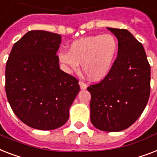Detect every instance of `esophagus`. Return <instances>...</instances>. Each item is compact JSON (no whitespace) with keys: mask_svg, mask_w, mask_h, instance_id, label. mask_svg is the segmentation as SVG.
Masks as SVG:
<instances>
[{"mask_svg":"<svg viewBox=\"0 0 157 157\" xmlns=\"http://www.w3.org/2000/svg\"><path fill=\"white\" fill-rule=\"evenodd\" d=\"M78 84H79L80 86V88L82 89V90H84V89L86 88V86H87V85L85 83V82H83L82 81H79V82H78Z\"/></svg>","mask_w":157,"mask_h":157,"instance_id":"esophagus-1","label":"esophagus"}]
</instances>
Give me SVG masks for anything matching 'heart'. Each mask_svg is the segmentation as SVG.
Instances as JSON below:
<instances>
[{"label":"heart","instance_id":"obj_1","mask_svg":"<svg viewBox=\"0 0 157 157\" xmlns=\"http://www.w3.org/2000/svg\"><path fill=\"white\" fill-rule=\"evenodd\" d=\"M118 51L117 39L110 34H100L73 42L69 52H61L58 58L70 72H82L91 81L105 78L112 70Z\"/></svg>","mask_w":157,"mask_h":157}]
</instances>
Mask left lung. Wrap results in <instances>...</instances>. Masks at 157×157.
<instances>
[{
    "instance_id": "1",
    "label": "left lung",
    "mask_w": 157,
    "mask_h": 157,
    "mask_svg": "<svg viewBox=\"0 0 157 157\" xmlns=\"http://www.w3.org/2000/svg\"><path fill=\"white\" fill-rule=\"evenodd\" d=\"M107 29L118 40L117 57L109 74L87 90L91 123L116 132L130 127L144 112L150 96L151 68L142 44L130 31Z\"/></svg>"
}]
</instances>
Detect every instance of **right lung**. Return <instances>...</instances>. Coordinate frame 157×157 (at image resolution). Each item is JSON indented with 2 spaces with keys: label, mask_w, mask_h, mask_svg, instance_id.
<instances>
[{
  "label": "right lung",
  "mask_w": 157,
  "mask_h": 157,
  "mask_svg": "<svg viewBox=\"0 0 157 157\" xmlns=\"http://www.w3.org/2000/svg\"><path fill=\"white\" fill-rule=\"evenodd\" d=\"M61 36L30 31L13 44L6 62V91L15 115L32 128L63 126L80 90L78 80L60 70Z\"/></svg>",
  "instance_id": "1"
}]
</instances>
